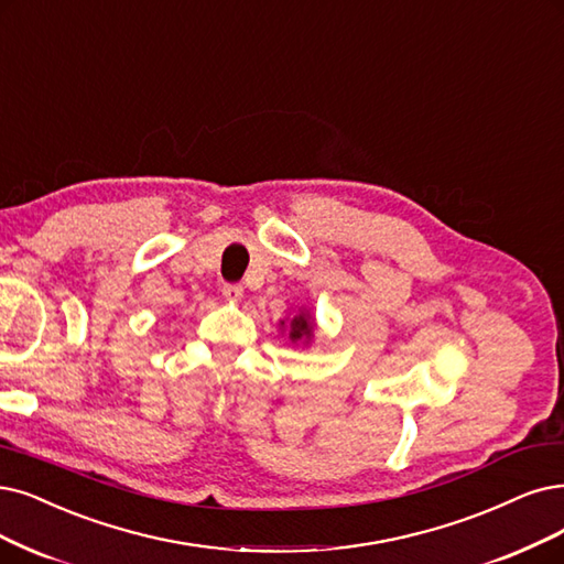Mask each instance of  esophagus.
I'll return each mask as SVG.
<instances>
[{"instance_id":"esophagus-1","label":"esophagus","mask_w":564,"mask_h":564,"mask_svg":"<svg viewBox=\"0 0 564 564\" xmlns=\"http://www.w3.org/2000/svg\"><path fill=\"white\" fill-rule=\"evenodd\" d=\"M223 297L227 302H239L243 297V288L241 285H235V283H225L223 285Z\"/></svg>"}]
</instances>
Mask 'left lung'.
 <instances>
[{"label": "left lung", "mask_w": 564, "mask_h": 564, "mask_svg": "<svg viewBox=\"0 0 564 564\" xmlns=\"http://www.w3.org/2000/svg\"><path fill=\"white\" fill-rule=\"evenodd\" d=\"M279 329L288 332V339L293 346H311L316 332V318L311 316L308 308H300L295 316L279 321Z\"/></svg>", "instance_id": "left-lung-1"}]
</instances>
